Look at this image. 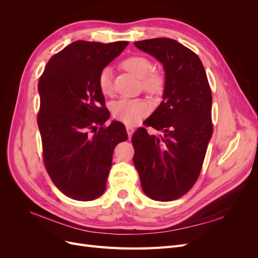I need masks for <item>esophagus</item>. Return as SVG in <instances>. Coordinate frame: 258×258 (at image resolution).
Listing matches in <instances>:
<instances>
[{"label":"esophagus","instance_id":"esophagus-1","mask_svg":"<svg viewBox=\"0 0 258 258\" xmlns=\"http://www.w3.org/2000/svg\"><path fill=\"white\" fill-rule=\"evenodd\" d=\"M126 129H127V134H128L129 138H130L132 136V134H134V132H135V128L132 127V126H127Z\"/></svg>","mask_w":258,"mask_h":258}]
</instances>
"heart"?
<instances>
[{
    "label": "heart",
    "mask_w": 258,
    "mask_h": 258,
    "mask_svg": "<svg viewBox=\"0 0 258 258\" xmlns=\"http://www.w3.org/2000/svg\"><path fill=\"white\" fill-rule=\"evenodd\" d=\"M122 68L128 72L141 79L143 89L151 93L157 95L163 88V77L158 73L151 71L153 63L150 59L143 56H132L123 60ZM99 88L104 95H108L113 90L112 72L110 68L103 69L98 77ZM151 111V105L143 99H128L122 98L113 104L112 112L116 119L127 124H135L142 117L146 116Z\"/></svg>",
    "instance_id": "obj_1"
}]
</instances>
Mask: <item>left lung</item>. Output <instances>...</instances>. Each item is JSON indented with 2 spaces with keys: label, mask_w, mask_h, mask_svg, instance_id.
<instances>
[{
  "label": "left lung",
  "mask_w": 258,
  "mask_h": 258,
  "mask_svg": "<svg viewBox=\"0 0 258 258\" xmlns=\"http://www.w3.org/2000/svg\"><path fill=\"white\" fill-rule=\"evenodd\" d=\"M165 71L162 102L132 136L134 163L144 194L156 201L182 197L196 183L212 137V93L196 53L172 38L135 42Z\"/></svg>",
  "instance_id": "8db88e82"
}]
</instances>
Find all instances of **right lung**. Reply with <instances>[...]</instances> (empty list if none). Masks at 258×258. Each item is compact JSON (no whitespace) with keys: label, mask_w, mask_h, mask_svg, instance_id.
Listing matches in <instances>:
<instances>
[{"label":"right lung","mask_w":258,"mask_h":258,"mask_svg":"<svg viewBox=\"0 0 258 258\" xmlns=\"http://www.w3.org/2000/svg\"><path fill=\"white\" fill-rule=\"evenodd\" d=\"M128 44L73 42L53 54L38 81L37 124L45 167L69 198H99L105 190L114 148L128 139L120 121L102 127L110 112L98 84L101 71Z\"/></svg>","instance_id":"add662e5"}]
</instances>
